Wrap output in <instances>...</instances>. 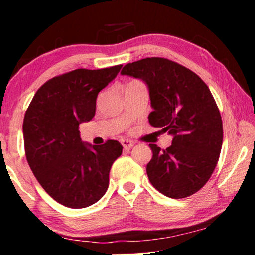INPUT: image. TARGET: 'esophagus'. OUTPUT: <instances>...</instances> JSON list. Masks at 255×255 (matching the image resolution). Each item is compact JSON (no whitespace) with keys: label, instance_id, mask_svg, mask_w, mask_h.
<instances>
[{"label":"esophagus","instance_id":"1","mask_svg":"<svg viewBox=\"0 0 255 255\" xmlns=\"http://www.w3.org/2000/svg\"><path fill=\"white\" fill-rule=\"evenodd\" d=\"M121 144L124 147V149H130L131 147H133L135 142L133 140H130V139H122Z\"/></svg>","mask_w":255,"mask_h":255}]
</instances>
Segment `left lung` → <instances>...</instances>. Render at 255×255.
Wrapping results in <instances>:
<instances>
[{
	"mask_svg": "<svg viewBox=\"0 0 255 255\" xmlns=\"http://www.w3.org/2000/svg\"><path fill=\"white\" fill-rule=\"evenodd\" d=\"M121 73L147 83L154 109L149 124L173 135L166 149L149 144V182L170 198L197 193L214 173L223 144L221 113L210 89L196 73L165 58L141 59Z\"/></svg>",
	"mask_w": 255,
	"mask_h": 255,
	"instance_id": "obj_1",
	"label": "left lung"
}]
</instances>
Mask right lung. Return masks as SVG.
Segmentation results:
<instances>
[{
    "label": "right lung",
    "instance_id": "obj_1",
    "mask_svg": "<svg viewBox=\"0 0 255 255\" xmlns=\"http://www.w3.org/2000/svg\"><path fill=\"white\" fill-rule=\"evenodd\" d=\"M122 65L79 68L57 75L34 94L23 122L24 148L33 175L50 196L67 208L96 203L109 186L111 166L122 154L117 140L83 144L79 124L95 116L96 99Z\"/></svg>",
    "mask_w": 255,
    "mask_h": 255
}]
</instances>
